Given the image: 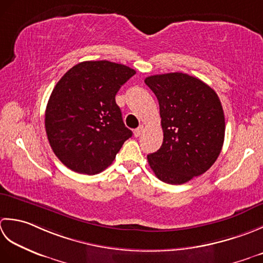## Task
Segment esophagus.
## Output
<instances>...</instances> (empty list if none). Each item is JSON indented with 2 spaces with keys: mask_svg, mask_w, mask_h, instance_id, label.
I'll return each instance as SVG.
<instances>
[{
  "mask_svg": "<svg viewBox=\"0 0 263 263\" xmlns=\"http://www.w3.org/2000/svg\"><path fill=\"white\" fill-rule=\"evenodd\" d=\"M143 132H144V126H139L138 128H136L135 130H134V135H135L136 137H139L142 135Z\"/></svg>",
  "mask_w": 263,
  "mask_h": 263,
  "instance_id": "obj_1",
  "label": "esophagus"
}]
</instances>
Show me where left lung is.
I'll return each instance as SVG.
<instances>
[{
    "label": "left lung",
    "mask_w": 263,
    "mask_h": 263,
    "mask_svg": "<svg viewBox=\"0 0 263 263\" xmlns=\"http://www.w3.org/2000/svg\"><path fill=\"white\" fill-rule=\"evenodd\" d=\"M145 84L157 96L163 130L162 145L147 155L160 180L187 183L216 162L224 138V116L217 93L183 72L154 74Z\"/></svg>",
    "instance_id": "8db88e82"
}]
</instances>
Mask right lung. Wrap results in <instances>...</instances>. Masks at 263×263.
I'll return each mask as SVG.
<instances>
[{"label": "right lung", "instance_id": "1", "mask_svg": "<svg viewBox=\"0 0 263 263\" xmlns=\"http://www.w3.org/2000/svg\"><path fill=\"white\" fill-rule=\"evenodd\" d=\"M136 71L124 64L84 61L52 90L45 129L53 152L78 174L96 175L114 162L133 133L122 121L116 94Z\"/></svg>", "mask_w": 263, "mask_h": 263}]
</instances>
